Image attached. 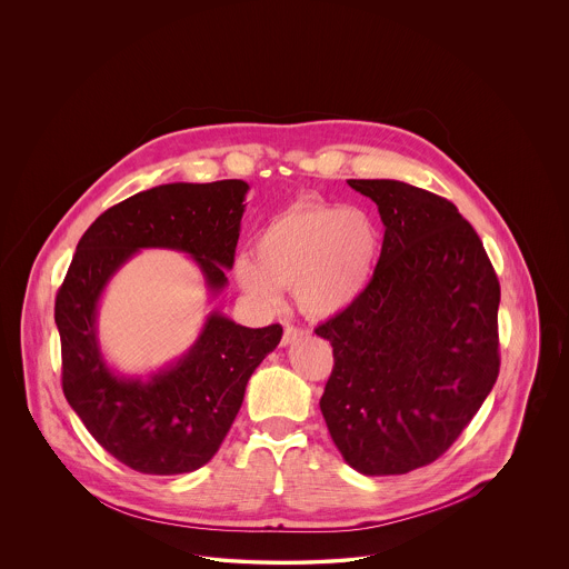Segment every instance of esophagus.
I'll return each instance as SVG.
<instances>
[{
  "label": "esophagus",
  "instance_id": "1",
  "mask_svg": "<svg viewBox=\"0 0 569 569\" xmlns=\"http://www.w3.org/2000/svg\"><path fill=\"white\" fill-rule=\"evenodd\" d=\"M306 336H308V329H301V327L288 325V327L283 329L281 345H283V347H288V345H292V342H297V340H301V338H306Z\"/></svg>",
  "mask_w": 569,
  "mask_h": 569
}]
</instances>
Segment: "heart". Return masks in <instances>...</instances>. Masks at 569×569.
<instances>
[{
  "label": "heart",
  "mask_w": 569,
  "mask_h": 569,
  "mask_svg": "<svg viewBox=\"0 0 569 569\" xmlns=\"http://www.w3.org/2000/svg\"><path fill=\"white\" fill-rule=\"evenodd\" d=\"M253 257L236 261L240 288L266 308H279L281 288H295L308 315L327 318L351 308L369 288L381 231L371 213L331 202H295L272 216L254 240Z\"/></svg>",
  "instance_id": "obj_1"
}]
</instances>
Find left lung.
Segmentation results:
<instances>
[{
	"instance_id": "left-lung-1",
	"label": "left lung",
	"mask_w": 569,
	"mask_h": 569,
	"mask_svg": "<svg viewBox=\"0 0 569 569\" xmlns=\"http://www.w3.org/2000/svg\"><path fill=\"white\" fill-rule=\"evenodd\" d=\"M378 204L376 274L345 312L316 327L333 347L320 397L331 441L365 476H397L442 456L500 373V281L456 204L390 179H349Z\"/></svg>"
}]
</instances>
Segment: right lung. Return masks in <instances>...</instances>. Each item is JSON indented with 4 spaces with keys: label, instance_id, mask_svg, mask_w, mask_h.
Here are the masks:
<instances>
[{
    "label": "right lung",
    "instance_id": "obj_1",
    "mask_svg": "<svg viewBox=\"0 0 569 569\" xmlns=\"http://www.w3.org/2000/svg\"><path fill=\"white\" fill-rule=\"evenodd\" d=\"M247 191L249 183L238 179L139 191L107 209L76 247L54 306L64 397L91 437L134 471L179 476L207 465L283 329H249L213 310L177 362L146 379L127 378L100 349V297L141 249L190 254L218 297L233 266Z\"/></svg>",
    "mask_w": 569,
    "mask_h": 569
}]
</instances>
